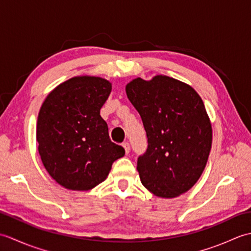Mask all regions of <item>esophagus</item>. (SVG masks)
I'll return each mask as SVG.
<instances>
[{
	"mask_svg": "<svg viewBox=\"0 0 251 251\" xmlns=\"http://www.w3.org/2000/svg\"><path fill=\"white\" fill-rule=\"evenodd\" d=\"M123 148L125 149V153H126V154H128V153L130 152V146H129L128 142H124V143H123Z\"/></svg>",
	"mask_w": 251,
	"mask_h": 251,
	"instance_id": "esophagus-1",
	"label": "esophagus"
}]
</instances>
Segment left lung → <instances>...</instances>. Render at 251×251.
Listing matches in <instances>:
<instances>
[{
	"label": "left lung",
	"instance_id": "8db88e82",
	"mask_svg": "<svg viewBox=\"0 0 251 251\" xmlns=\"http://www.w3.org/2000/svg\"><path fill=\"white\" fill-rule=\"evenodd\" d=\"M126 94L148 137L147 151L137 162L141 183L162 199L188 192L204 172L212 142L211 123L200 95L166 75L134 78Z\"/></svg>",
	"mask_w": 251,
	"mask_h": 251
}]
</instances>
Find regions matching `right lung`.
Listing matches in <instances>:
<instances>
[{
    "label": "right lung",
    "instance_id": "right-lung-1",
    "mask_svg": "<svg viewBox=\"0 0 251 251\" xmlns=\"http://www.w3.org/2000/svg\"><path fill=\"white\" fill-rule=\"evenodd\" d=\"M112 90L99 76H74L47 95L36 123L39 153L47 173L72 191L94 189L108 177L112 164L125 155L110 140L100 109Z\"/></svg>",
    "mask_w": 251,
    "mask_h": 251
}]
</instances>
